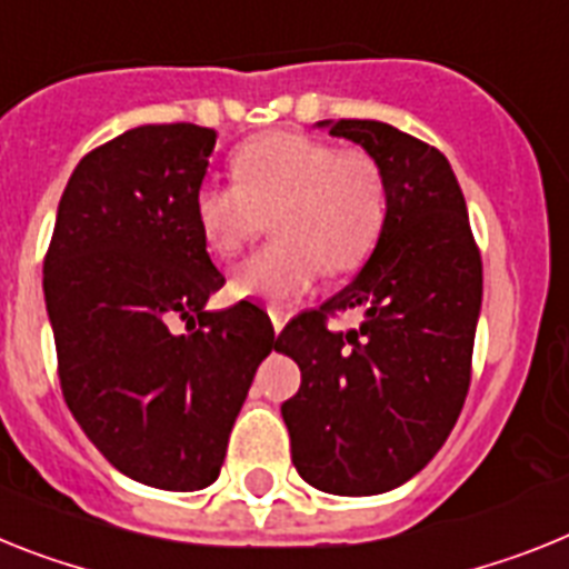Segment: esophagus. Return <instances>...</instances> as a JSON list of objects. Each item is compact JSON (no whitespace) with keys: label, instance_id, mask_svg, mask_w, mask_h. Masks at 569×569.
<instances>
[{"label":"esophagus","instance_id":"esophagus-1","mask_svg":"<svg viewBox=\"0 0 569 569\" xmlns=\"http://www.w3.org/2000/svg\"><path fill=\"white\" fill-rule=\"evenodd\" d=\"M269 318H271V327H274V332H280V329L286 327V312H283V309L269 307Z\"/></svg>","mask_w":569,"mask_h":569}]
</instances>
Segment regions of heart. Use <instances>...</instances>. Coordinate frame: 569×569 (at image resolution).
Segmentation results:
<instances>
[{"instance_id":"heart-1","label":"heart","mask_w":569,"mask_h":569,"mask_svg":"<svg viewBox=\"0 0 569 569\" xmlns=\"http://www.w3.org/2000/svg\"><path fill=\"white\" fill-rule=\"evenodd\" d=\"M233 184L204 181L193 217L204 248L231 260L266 228L277 242L231 277L237 298L283 307L307 295L321 271L343 274L370 257L388 217L385 176L373 156L338 150L303 132H262L231 156Z\"/></svg>"}]
</instances>
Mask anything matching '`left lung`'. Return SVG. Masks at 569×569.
I'll list each match as a JSON object with an SVG mask.
<instances>
[{"mask_svg":"<svg viewBox=\"0 0 569 569\" xmlns=\"http://www.w3.org/2000/svg\"><path fill=\"white\" fill-rule=\"evenodd\" d=\"M318 127L373 156L388 217L356 280L277 336V352L300 367V390L280 413L298 475L327 495L365 498L408 483L455 428L471 381L483 262L437 147L381 121ZM347 308L362 312V327L327 330L326 315Z\"/></svg>","mask_w":569,"mask_h":569,"instance_id":"obj_1","label":"left lung"}]
</instances>
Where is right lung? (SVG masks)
Listing matches in <instances>:
<instances>
[{
  "label": "right lung",
  "instance_id": "right-lung-1",
  "mask_svg": "<svg viewBox=\"0 0 569 569\" xmlns=\"http://www.w3.org/2000/svg\"><path fill=\"white\" fill-rule=\"evenodd\" d=\"M213 144L208 127L147 123L83 156L42 266L71 417L114 469L152 489L217 480L274 350L254 303L204 309L226 283L193 217Z\"/></svg>",
  "mask_w": 569,
  "mask_h": 569
}]
</instances>
